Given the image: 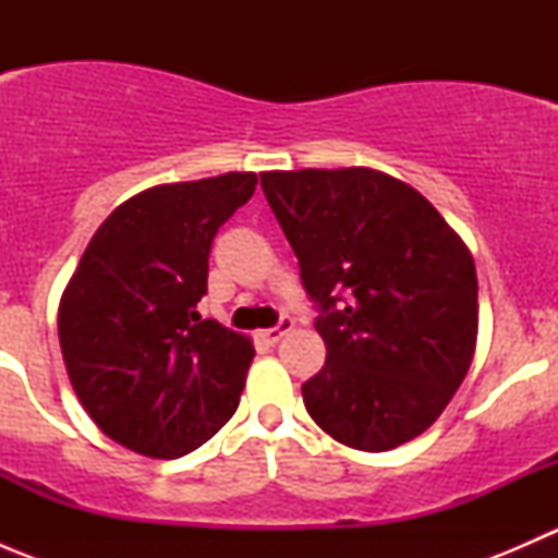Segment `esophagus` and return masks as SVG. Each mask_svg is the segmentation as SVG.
Instances as JSON below:
<instances>
[{"instance_id": "esophagus-1", "label": "esophagus", "mask_w": 558, "mask_h": 558, "mask_svg": "<svg viewBox=\"0 0 558 558\" xmlns=\"http://www.w3.org/2000/svg\"><path fill=\"white\" fill-rule=\"evenodd\" d=\"M291 329H294V318H289V315H286V318H280L278 326H272V329H264L258 337H262L267 345H275V342H280V337L289 335Z\"/></svg>"}]
</instances>
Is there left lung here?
I'll use <instances>...</instances> for the list:
<instances>
[{"instance_id": "1", "label": "left lung", "mask_w": 558, "mask_h": 558, "mask_svg": "<svg viewBox=\"0 0 558 558\" xmlns=\"http://www.w3.org/2000/svg\"><path fill=\"white\" fill-rule=\"evenodd\" d=\"M262 189L320 305L311 418L369 453L424 435L475 356L470 247L424 194L369 167L262 172Z\"/></svg>"}]
</instances>
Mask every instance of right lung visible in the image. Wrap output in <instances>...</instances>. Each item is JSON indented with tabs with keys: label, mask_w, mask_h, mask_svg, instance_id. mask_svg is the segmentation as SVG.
Segmentation results:
<instances>
[{
	"label": "right lung",
	"mask_w": 558,
	"mask_h": 558,
	"mask_svg": "<svg viewBox=\"0 0 558 558\" xmlns=\"http://www.w3.org/2000/svg\"><path fill=\"white\" fill-rule=\"evenodd\" d=\"M256 172L161 183L105 218L59 302L66 375L118 446L178 459L234 415L251 337L202 318L218 227L256 191Z\"/></svg>",
	"instance_id": "right-lung-1"
}]
</instances>
